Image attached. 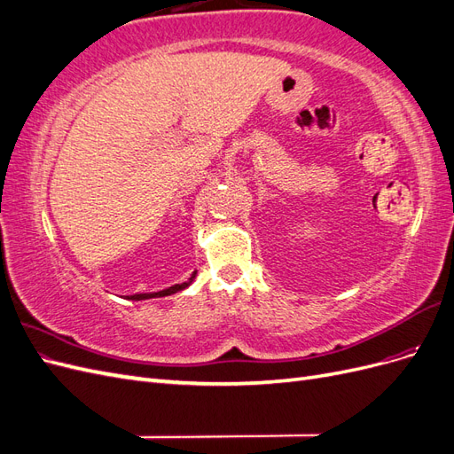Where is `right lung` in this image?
Wrapping results in <instances>:
<instances>
[{"label":"right lung","instance_id":"add662e5","mask_svg":"<svg viewBox=\"0 0 454 454\" xmlns=\"http://www.w3.org/2000/svg\"><path fill=\"white\" fill-rule=\"evenodd\" d=\"M195 277H197V270H195L193 274H191V278H189L187 282H184V284H174V286L167 287V290L153 292V294H136V295H130L129 299H132V301H144V299H153V297H167V295H172V294H177V292L185 290V287H189L191 284H193Z\"/></svg>","mask_w":454,"mask_h":454}]
</instances>
